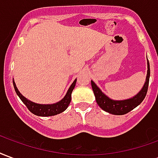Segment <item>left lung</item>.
Instances as JSON below:
<instances>
[{"mask_svg": "<svg viewBox=\"0 0 158 158\" xmlns=\"http://www.w3.org/2000/svg\"><path fill=\"white\" fill-rule=\"evenodd\" d=\"M150 79V65L149 62L147 63V75H146V83L143 86L142 89L139 91L135 96L130 99L124 100V101H113L105 96L101 89L96 86L95 83L91 81L92 89L96 96V101L99 106L104 111L107 113H112L114 115H123L126 113H129L131 110L135 108L136 106H139L142 102L143 100L145 99L148 89Z\"/></svg>", "mask_w": 158, "mask_h": 158, "instance_id": "1", "label": "left lung"}]
</instances>
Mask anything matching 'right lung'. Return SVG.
Masks as SVG:
<instances>
[{
	"label": "right lung",
	"instance_id": "right-lung-1",
	"mask_svg": "<svg viewBox=\"0 0 158 158\" xmlns=\"http://www.w3.org/2000/svg\"><path fill=\"white\" fill-rule=\"evenodd\" d=\"M76 81H77V79H75L71 85L70 88H69L68 92L66 94V96H64V98L62 101H60L59 102L55 103V104H52V105H42V104H37V103L32 102L26 99L24 96L21 95V93L19 92V89H17V86H16L14 81H13V86H14V89H15L17 95L19 96L20 99L22 100L23 102L25 104L27 108L31 113H34L35 115H37V116L47 117L56 115V114L62 113L63 111H65L67 109V107L69 106V103L71 102V94H72L73 89L75 86Z\"/></svg>",
	"mask_w": 158,
	"mask_h": 158
}]
</instances>
